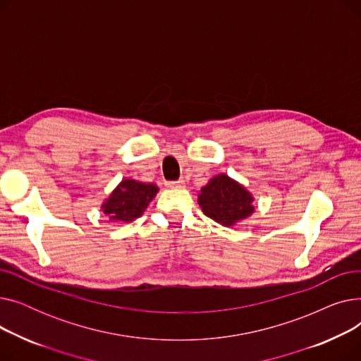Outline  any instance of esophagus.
<instances>
[{
    "label": "esophagus",
    "mask_w": 361,
    "mask_h": 361,
    "mask_svg": "<svg viewBox=\"0 0 361 361\" xmlns=\"http://www.w3.org/2000/svg\"><path fill=\"white\" fill-rule=\"evenodd\" d=\"M166 187H169V188H181V187H184V181L183 180L166 181Z\"/></svg>",
    "instance_id": "esophagus-1"
}]
</instances>
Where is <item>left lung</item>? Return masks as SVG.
I'll use <instances>...</instances> for the list:
<instances>
[{
	"label": "left lung",
	"mask_w": 361,
	"mask_h": 361,
	"mask_svg": "<svg viewBox=\"0 0 361 361\" xmlns=\"http://www.w3.org/2000/svg\"><path fill=\"white\" fill-rule=\"evenodd\" d=\"M253 197L237 181L221 174L212 178L199 195V204L206 216L231 226L253 214Z\"/></svg>",
	"instance_id": "8db88e82"
}]
</instances>
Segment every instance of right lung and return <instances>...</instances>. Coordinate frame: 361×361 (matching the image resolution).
Wrapping results in <instances>:
<instances>
[{
    "mask_svg": "<svg viewBox=\"0 0 361 361\" xmlns=\"http://www.w3.org/2000/svg\"><path fill=\"white\" fill-rule=\"evenodd\" d=\"M158 193L155 184H145L135 180H124L102 204L111 221L130 222L139 218L147 203Z\"/></svg>",
    "mask_w": 361,
    "mask_h": 361,
    "instance_id": "obj_1",
    "label": "right lung"
}]
</instances>
